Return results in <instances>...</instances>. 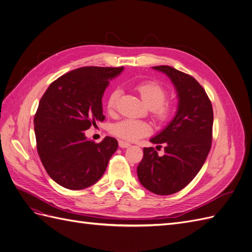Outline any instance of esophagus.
I'll return each mask as SVG.
<instances>
[{"label":"esophagus","mask_w":252,"mask_h":252,"mask_svg":"<svg viewBox=\"0 0 252 252\" xmlns=\"http://www.w3.org/2000/svg\"><path fill=\"white\" fill-rule=\"evenodd\" d=\"M119 146L121 148H127L130 146V144H129L128 142H125V141H119Z\"/></svg>","instance_id":"obj_1"}]
</instances>
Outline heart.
<instances>
[{
	"mask_svg": "<svg viewBox=\"0 0 252 252\" xmlns=\"http://www.w3.org/2000/svg\"><path fill=\"white\" fill-rule=\"evenodd\" d=\"M134 89L142 98L148 108L151 109L154 117L158 121L168 120L172 113V106L166 101L168 96V91L156 81H143L136 83ZM121 91L116 88L110 91L107 101H106V109L108 113L113 114L117 110L118 102ZM110 131L112 134L120 139L126 141H136L143 136L147 135L151 131V127L144 121L125 119L111 126Z\"/></svg>",
	"mask_w": 252,
	"mask_h": 252,
	"instance_id": "b5f03b06",
	"label": "heart"
}]
</instances>
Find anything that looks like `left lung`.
Returning <instances> with one entry per match:
<instances>
[{
	"instance_id": "8db88e82",
	"label": "left lung",
	"mask_w": 252,
	"mask_h": 252,
	"mask_svg": "<svg viewBox=\"0 0 252 252\" xmlns=\"http://www.w3.org/2000/svg\"><path fill=\"white\" fill-rule=\"evenodd\" d=\"M154 68L171 79L179 108L171 123L150 140L158 150L163 145L164 155L145 147L136 172L149 191L168 195L186 187L204 165L211 148L213 110L205 89L191 75L166 65Z\"/></svg>"
}]
</instances>
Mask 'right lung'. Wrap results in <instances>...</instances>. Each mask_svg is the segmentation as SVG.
<instances>
[{
    "label": "right lung",
    "instance_id": "right-lung-1",
    "mask_svg": "<svg viewBox=\"0 0 252 252\" xmlns=\"http://www.w3.org/2000/svg\"><path fill=\"white\" fill-rule=\"evenodd\" d=\"M123 67L86 66L53 81L34 114L36 150L45 170L59 185L80 190L102 178L118 141L106 136L101 143L84 131L104 121L102 96L109 81Z\"/></svg>",
    "mask_w": 252,
    "mask_h": 252
}]
</instances>
